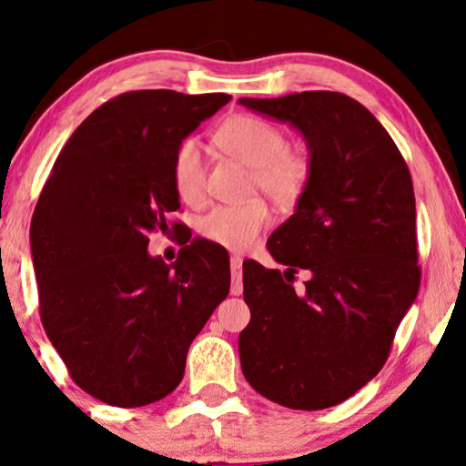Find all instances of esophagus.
Returning a JSON list of instances; mask_svg holds the SVG:
<instances>
[{"instance_id":"obj_1","label":"esophagus","mask_w":466,"mask_h":466,"mask_svg":"<svg viewBox=\"0 0 466 466\" xmlns=\"http://www.w3.org/2000/svg\"><path fill=\"white\" fill-rule=\"evenodd\" d=\"M230 268H232V295H240L242 293V280H240L242 257L240 255H232Z\"/></svg>"}]
</instances>
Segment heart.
<instances>
[{"label": "heart", "mask_w": 466, "mask_h": 466, "mask_svg": "<svg viewBox=\"0 0 466 466\" xmlns=\"http://www.w3.org/2000/svg\"><path fill=\"white\" fill-rule=\"evenodd\" d=\"M218 144L228 155L251 167V192H261L278 209L301 203L311 182V161L303 152L289 150V140L276 125L255 115H236L218 129ZM171 182L177 197L200 205L207 194V163L197 137L177 144L171 158ZM269 221L261 200L215 207L200 221L207 240L232 251L251 247Z\"/></svg>", "instance_id": "heart-1"}]
</instances>
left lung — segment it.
Returning a JSON list of instances; mask_svg holds the SVG:
<instances>
[{
	"instance_id": "left-lung-1",
	"label": "left lung",
	"mask_w": 466,
	"mask_h": 466,
	"mask_svg": "<svg viewBox=\"0 0 466 466\" xmlns=\"http://www.w3.org/2000/svg\"><path fill=\"white\" fill-rule=\"evenodd\" d=\"M238 104L299 129L311 161L308 192L268 240L287 272L242 266L251 309L238 337L242 374L276 404L322 410L377 377L419 293L412 177L387 129L350 96ZM299 268L310 280L297 294Z\"/></svg>"
}]
</instances>
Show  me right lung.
Listing matches in <instances>:
<instances>
[{
	"instance_id": "obj_1",
	"label": "right lung",
	"mask_w": 466,
	"mask_h": 466,
	"mask_svg": "<svg viewBox=\"0 0 466 466\" xmlns=\"http://www.w3.org/2000/svg\"><path fill=\"white\" fill-rule=\"evenodd\" d=\"M230 100L116 96L73 131L39 194L31 251L41 322L75 383L104 404L169 395L194 337L230 293L228 253L215 242L188 238L171 266L148 255V234L165 232L179 209L173 152Z\"/></svg>"
}]
</instances>
